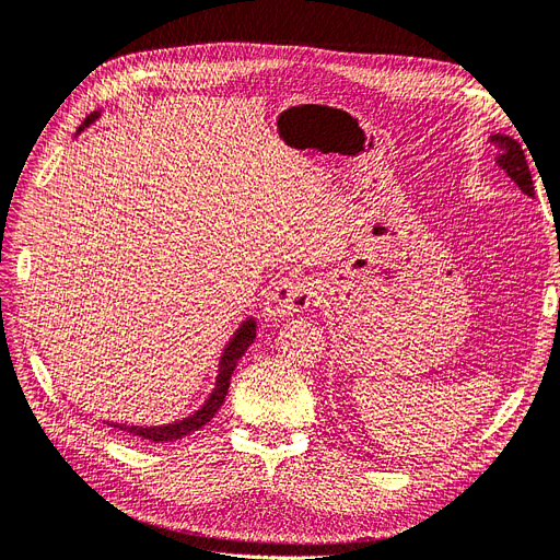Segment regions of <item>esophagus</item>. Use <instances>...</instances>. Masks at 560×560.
I'll return each mask as SVG.
<instances>
[{
	"mask_svg": "<svg viewBox=\"0 0 560 560\" xmlns=\"http://www.w3.org/2000/svg\"><path fill=\"white\" fill-rule=\"evenodd\" d=\"M317 299V289L307 280L280 282L264 303V317L268 322H280L294 312H303Z\"/></svg>",
	"mask_w": 560,
	"mask_h": 560,
	"instance_id": "34e87169",
	"label": "esophagus"
}]
</instances>
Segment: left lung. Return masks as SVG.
Here are the masks:
<instances>
[{
	"instance_id": "1",
	"label": "left lung",
	"mask_w": 560,
	"mask_h": 560,
	"mask_svg": "<svg viewBox=\"0 0 560 560\" xmlns=\"http://www.w3.org/2000/svg\"><path fill=\"white\" fill-rule=\"evenodd\" d=\"M489 142L497 149V165L512 178L514 184H517V188L524 195L535 197L533 176H530L522 144L517 140H512L510 136H501V132H497V136H489Z\"/></svg>"
}]
</instances>
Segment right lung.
<instances>
[{"label":"right lung","instance_id":"obj_1","mask_svg":"<svg viewBox=\"0 0 560 560\" xmlns=\"http://www.w3.org/2000/svg\"><path fill=\"white\" fill-rule=\"evenodd\" d=\"M98 117H101V109L92 112V115H89L84 119V124L78 128V136H80L84 128L92 126ZM255 338H257V322L253 317L243 319L238 324V328L234 330L230 342L225 345V349H222V353H220L218 374H215V384H213L211 395L205 399V405L199 407L197 411H192L190 416H186L182 420L167 422V424H151V428H147V424H124V422H109V424H112V428H117V430H124V432L132 434V436L155 441V443L178 441V439H184V436L197 432L222 407V401H225L228 390H230V382H232V374L236 370V363L245 355V351H248V347L255 342Z\"/></svg>","mask_w":560,"mask_h":560}]
</instances>
